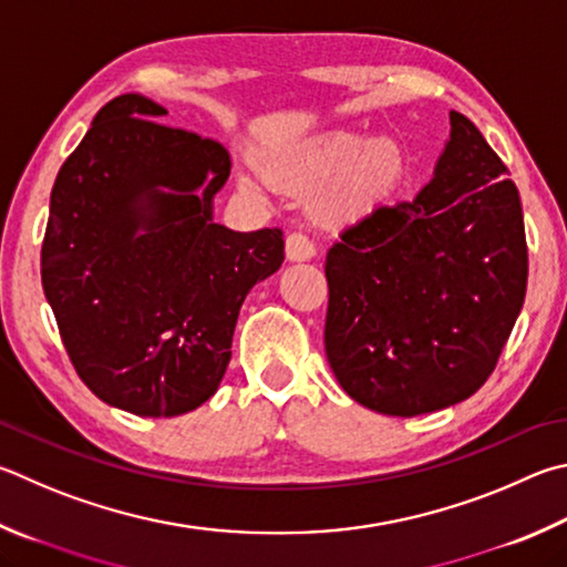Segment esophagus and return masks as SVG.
I'll list each match as a JSON object with an SVG mask.
<instances>
[{"mask_svg": "<svg viewBox=\"0 0 567 567\" xmlns=\"http://www.w3.org/2000/svg\"><path fill=\"white\" fill-rule=\"evenodd\" d=\"M285 255H287V260H290V262L312 260V257H315V243L307 238V235H302V233L287 235Z\"/></svg>", "mask_w": 567, "mask_h": 567, "instance_id": "34e87169", "label": "esophagus"}]
</instances>
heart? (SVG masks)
I'll list each match as a JSON object with an SVG mask.
<instances>
[{
    "instance_id": "heart-1",
    "label": "heart",
    "mask_w": 567,
    "mask_h": 567,
    "mask_svg": "<svg viewBox=\"0 0 567 567\" xmlns=\"http://www.w3.org/2000/svg\"><path fill=\"white\" fill-rule=\"evenodd\" d=\"M401 153L391 141L329 133L280 163V173L302 188H319L315 213L324 228L349 230L382 208L401 178ZM245 183L252 185L250 178Z\"/></svg>"
}]
</instances>
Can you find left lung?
<instances>
[{
    "mask_svg": "<svg viewBox=\"0 0 567 567\" xmlns=\"http://www.w3.org/2000/svg\"><path fill=\"white\" fill-rule=\"evenodd\" d=\"M434 178L327 252L324 352L337 382L386 416L454 406L486 384L526 300L520 195L458 111Z\"/></svg>",
    "mask_w": 567,
    "mask_h": 567,
    "instance_id": "1",
    "label": "left lung"
}]
</instances>
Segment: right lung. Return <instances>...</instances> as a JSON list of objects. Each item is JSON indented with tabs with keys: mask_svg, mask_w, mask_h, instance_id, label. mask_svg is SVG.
<instances>
[{
	"mask_svg": "<svg viewBox=\"0 0 567 567\" xmlns=\"http://www.w3.org/2000/svg\"><path fill=\"white\" fill-rule=\"evenodd\" d=\"M141 94L101 109L51 188L41 285L71 364L136 416L205 404L252 287L280 270L282 230L213 220L230 176L220 143L153 123Z\"/></svg>",
	"mask_w": 567,
	"mask_h": 567,
	"instance_id": "right-lung-1",
	"label": "right lung"
}]
</instances>
